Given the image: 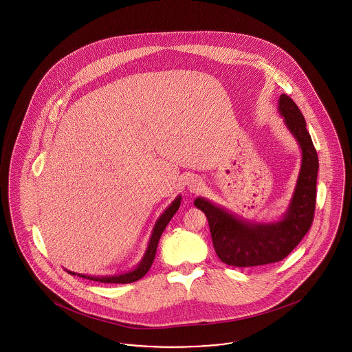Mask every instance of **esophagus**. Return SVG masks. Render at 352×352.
<instances>
[{
	"label": "esophagus",
	"instance_id": "1",
	"mask_svg": "<svg viewBox=\"0 0 352 352\" xmlns=\"http://www.w3.org/2000/svg\"><path fill=\"white\" fill-rule=\"evenodd\" d=\"M202 187H204V182H202V179L198 178V177H192V178L187 182V188H188L190 192H198V191L202 190Z\"/></svg>",
	"mask_w": 352,
	"mask_h": 352
}]
</instances>
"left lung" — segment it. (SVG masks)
Here are the masks:
<instances>
[{
	"instance_id": "1",
	"label": "left lung",
	"mask_w": 352,
	"mask_h": 352,
	"mask_svg": "<svg viewBox=\"0 0 352 352\" xmlns=\"http://www.w3.org/2000/svg\"><path fill=\"white\" fill-rule=\"evenodd\" d=\"M278 107L302 150L298 182L283 218L272 223H254L232 215L205 198L194 201V205L207 217L218 258L228 266L251 267L285 259L299 245L314 221L318 154L306 129L305 117L296 104L289 96L282 94Z\"/></svg>"
}]
</instances>
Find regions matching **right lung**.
Wrapping results in <instances>:
<instances>
[{
    "label": "right lung",
    "mask_w": 352,
    "mask_h": 352,
    "mask_svg": "<svg viewBox=\"0 0 352 352\" xmlns=\"http://www.w3.org/2000/svg\"><path fill=\"white\" fill-rule=\"evenodd\" d=\"M181 199H182L181 195H178L171 202V205L166 208L165 212L158 218V221L155 222V226L153 228V234H151L148 246L146 248L145 255H144L142 261L140 262V265L133 271L120 274V275H111V276H90V275H83V274H76V272H72V271H67V272L72 274V275H78V276H81L83 279L102 282V283H133V282L141 279L142 276H145L146 272L151 267V265L154 262V258H155V252H157L160 238H161L164 230L167 226V223L170 222V219L178 211L179 205H181Z\"/></svg>",
    "instance_id": "right-lung-1"
}]
</instances>
